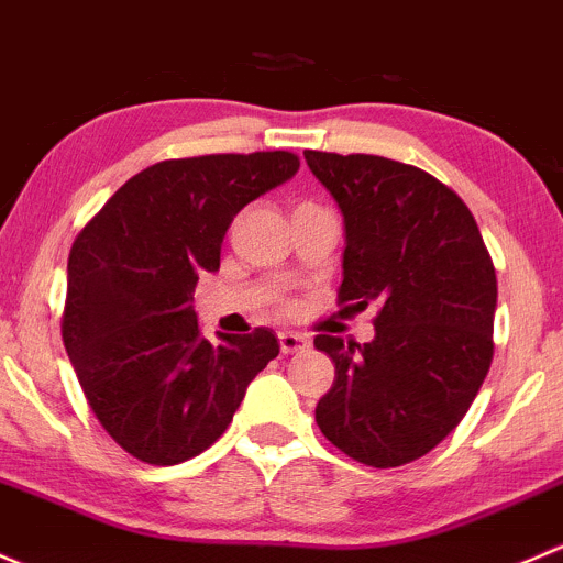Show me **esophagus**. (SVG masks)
I'll list each match as a JSON object with an SVG mask.
<instances>
[{
	"label": "esophagus",
	"instance_id": "esophagus-1",
	"mask_svg": "<svg viewBox=\"0 0 563 563\" xmlns=\"http://www.w3.org/2000/svg\"><path fill=\"white\" fill-rule=\"evenodd\" d=\"M309 335L298 333V330H279V346L284 355H292V352L309 350Z\"/></svg>",
	"mask_w": 563,
	"mask_h": 563
}]
</instances>
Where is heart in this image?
Listing matches in <instances>:
<instances>
[{
	"instance_id": "obj_1",
	"label": "heart",
	"mask_w": 563,
	"mask_h": 563,
	"mask_svg": "<svg viewBox=\"0 0 563 563\" xmlns=\"http://www.w3.org/2000/svg\"><path fill=\"white\" fill-rule=\"evenodd\" d=\"M300 206H306V202H300Z\"/></svg>"
}]
</instances>
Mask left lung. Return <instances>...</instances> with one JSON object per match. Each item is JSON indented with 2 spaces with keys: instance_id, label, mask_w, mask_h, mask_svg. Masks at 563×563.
<instances>
[{
  "instance_id": "1",
  "label": "left lung",
  "mask_w": 563,
  "mask_h": 563,
  "mask_svg": "<svg viewBox=\"0 0 563 563\" xmlns=\"http://www.w3.org/2000/svg\"><path fill=\"white\" fill-rule=\"evenodd\" d=\"M346 224L339 303L379 306L368 344L320 333L333 387L317 426L344 455L393 468L463 420L494 361L496 268L466 202L374 154L303 152Z\"/></svg>"
}]
</instances>
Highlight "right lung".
<instances>
[{"mask_svg":"<svg viewBox=\"0 0 563 563\" xmlns=\"http://www.w3.org/2000/svg\"><path fill=\"white\" fill-rule=\"evenodd\" d=\"M298 167L292 152L156 162L73 241L62 339L95 417L137 461L173 466L211 448L279 355L268 328L200 339L192 292L219 268L235 213Z\"/></svg>","mask_w":563,"mask_h":563,"instance_id":"right-lung-1","label":"right lung"}]
</instances>
